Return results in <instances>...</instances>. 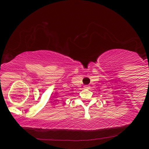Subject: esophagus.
Segmentation results:
<instances>
[{
    "label": "esophagus",
    "instance_id": "1",
    "mask_svg": "<svg viewBox=\"0 0 149 149\" xmlns=\"http://www.w3.org/2000/svg\"><path fill=\"white\" fill-rule=\"evenodd\" d=\"M84 88H85V89H89V85H85Z\"/></svg>",
    "mask_w": 149,
    "mask_h": 149
}]
</instances>
